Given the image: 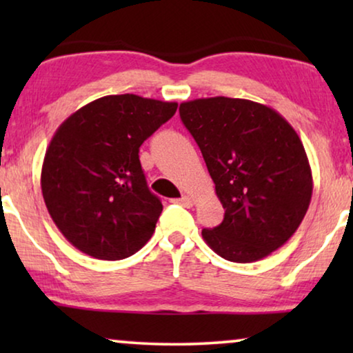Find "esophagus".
I'll return each mask as SVG.
<instances>
[{
    "label": "esophagus",
    "mask_w": 353,
    "mask_h": 353,
    "mask_svg": "<svg viewBox=\"0 0 353 353\" xmlns=\"http://www.w3.org/2000/svg\"><path fill=\"white\" fill-rule=\"evenodd\" d=\"M175 202H178V204L185 205V207H191L192 204H194V199H192L191 196H183L181 199H176Z\"/></svg>",
    "instance_id": "34e87169"
}]
</instances>
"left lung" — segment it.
Here are the masks:
<instances>
[{
  "label": "left lung",
  "instance_id": "obj_1",
  "mask_svg": "<svg viewBox=\"0 0 353 353\" xmlns=\"http://www.w3.org/2000/svg\"><path fill=\"white\" fill-rule=\"evenodd\" d=\"M199 146L225 219L202 238L220 257L249 263L289 241L312 201L305 149L291 123L249 99L201 98L180 104Z\"/></svg>",
  "mask_w": 353,
  "mask_h": 353
}]
</instances>
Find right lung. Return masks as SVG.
<instances>
[{
	"label": "right lung",
	"instance_id": "1",
	"mask_svg": "<svg viewBox=\"0 0 353 353\" xmlns=\"http://www.w3.org/2000/svg\"><path fill=\"white\" fill-rule=\"evenodd\" d=\"M176 103L110 94L67 117L46 149L41 192L69 243L101 260H122L151 239L162 202L149 191L139 146Z\"/></svg>",
	"mask_w": 353,
	"mask_h": 353
}]
</instances>
